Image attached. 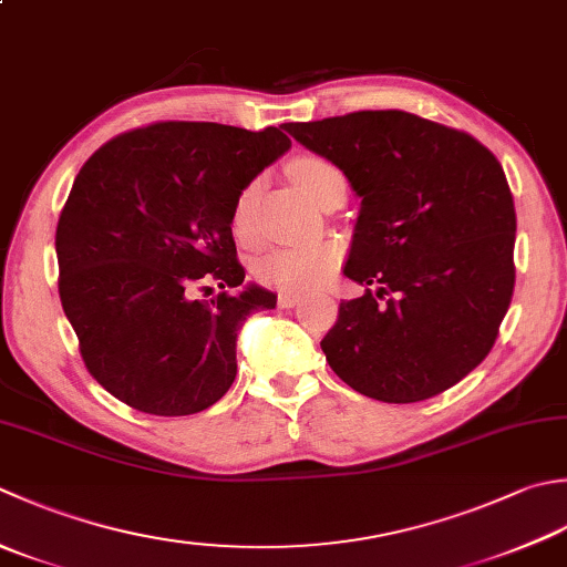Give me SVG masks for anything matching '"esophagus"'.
Returning <instances> with one entry per match:
<instances>
[{
	"mask_svg": "<svg viewBox=\"0 0 567 567\" xmlns=\"http://www.w3.org/2000/svg\"><path fill=\"white\" fill-rule=\"evenodd\" d=\"M299 299H302V295L290 292V290H282L280 295H277V305H280L282 309H290V307L299 305Z\"/></svg>",
	"mask_w": 567,
	"mask_h": 567,
	"instance_id": "34e87169",
	"label": "esophagus"
}]
</instances>
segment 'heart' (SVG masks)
Returning a JSON list of instances; mask_svg holds the SVG:
<instances>
[{"instance_id": "obj_1", "label": "heart", "mask_w": 567, "mask_h": 567, "mask_svg": "<svg viewBox=\"0 0 567 567\" xmlns=\"http://www.w3.org/2000/svg\"><path fill=\"white\" fill-rule=\"evenodd\" d=\"M287 172L295 179V184L302 188V192L319 202L329 188L343 186L347 188V179L337 164L329 159L315 157V154H302L287 166ZM255 198H258V182H250L243 186L238 194L236 204H233V216L230 224L238 236H246L250 228L252 218V206ZM339 265V250L331 246H292V248H275L265 252L262 258L255 265V272L262 282L282 287V290L290 292H307L315 290V287L324 285L331 275H334Z\"/></svg>"}]
</instances>
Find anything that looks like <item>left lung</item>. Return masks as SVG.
Returning <instances> with one entry per match:
<instances>
[{
	"label": "left lung",
	"instance_id": "1",
	"mask_svg": "<svg viewBox=\"0 0 567 567\" xmlns=\"http://www.w3.org/2000/svg\"><path fill=\"white\" fill-rule=\"evenodd\" d=\"M361 196L343 299L321 351L383 403L440 395L492 351L512 305L516 210L502 164L462 130L403 110L287 122Z\"/></svg>",
	"mask_w": 567,
	"mask_h": 567
}]
</instances>
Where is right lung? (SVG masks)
<instances>
[{
  "label": "right lung",
  "instance_id": "1",
  "mask_svg": "<svg viewBox=\"0 0 567 567\" xmlns=\"http://www.w3.org/2000/svg\"><path fill=\"white\" fill-rule=\"evenodd\" d=\"M280 127L164 120L93 152L55 228L59 295L87 373L140 413L194 415L236 379V339L262 287H238L230 216L243 186L290 150ZM218 281L214 300L193 295Z\"/></svg>",
  "mask_w": 567,
  "mask_h": 567
}]
</instances>
